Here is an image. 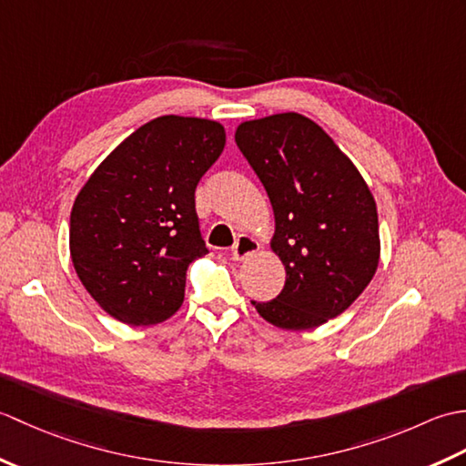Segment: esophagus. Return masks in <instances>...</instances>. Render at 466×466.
<instances>
[{"label":"esophagus","mask_w":466,"mask_h":466,"mask_svg":"<svg viewBox=\"0 0 466 466\" xmlns=\"http://www.w3.org/2000/svg\"><path fill=\"white\" fill-rule=\"evenodd\" d=\"M258 248H260V244L256 242V240L252 238V236L240 234L238 238H236L234 246H232V258H234V260H244L246 256L254 254Z\"/></svg>","instance_id":"esophagus-1"}]
</instances>
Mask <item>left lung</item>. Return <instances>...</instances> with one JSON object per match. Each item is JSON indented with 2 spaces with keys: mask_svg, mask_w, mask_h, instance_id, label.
<instances>
[{
  "mask_svg": "<svg viewBox=\"0 0 466 466\" xmlns=\"http://www.w3.org/2000/svg\"><path fill=\"white\" fill-rule=\"evenodd\" d=\"M236 144L270 198L272 250L286 268L282 292L252 304L279 329L310 330L372 280L380 254L374 198L332 137L300 114L244 122Z\"/></svg>",
  "mask_w": 466,
  "mask_h": 466,
  "instance_id": "1",
  "label": "left lung"
}]
</instances>
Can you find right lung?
<instances>
[{
    "label": "right lung",
    "mask_w": 466,
    "mask_h": 466,
    "mask_svg": "<svg viewBox=\"0 0 466 466\" xmlns=\"http://www.w3.org/2000/svg\"><path fill=\"white\" fill-rule=\"evenodd\" d=\"M226 144L202 117L162 116L97 166L69 216V252L86 290L130 326L157 324L184 302L186 270L208 254L196 186Z\"/></svg>",
    "instance_id": "1"
}]
</instances>
